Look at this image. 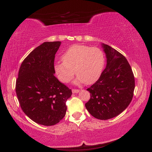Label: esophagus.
<instances>
[{
    "instance_id": "esophagus-1",
    "label": "esophagus",
    "mask_w": 152,
    "mask_h": 152,
    "mask_svg": "<svg viewBox=\"0 0 152 152\" xmlns=\"http://www.w3.org/2000/svg\"><path fill=\"white\" fill-rule=\"evenodd\" d=\"M72 93H74V94H76V93H78V92H80V91L79 90H77V89H73L72 91Z\"/></svg>"
}]
</instances>
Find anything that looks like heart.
<instances>
[{"label": "heart", "instance_id": "1", "mask_svg": "<svg viewBox=\"0 0 152 152\" xmlns=\"http://www.w3.org/2000/svg\"><path fill=\"white\" fill-rule=\"evenodd\" d=\"M62 63L54 65V70L58 79L67 83L74 75L78 77L77 82L86 84L94 83L101 76L104 64L103 52L99 48L87 45H74L61 56Z\"/></svg>", "mask_w": 152, "mask_h": 152}]
</instances>
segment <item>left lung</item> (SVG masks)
I'll use <instances>...</instances> for the list:
<instances>
[{
	"instance_id": "left-lung-1",
	"label": "left lung",
	"mask_w": 152,
	"mask_h": 152,
	"mask_svg": "<svg viewBox=\"0 0 152 152\" xmlns=\"http://www.w3.org/2000/svg\"><path fill=\"white\" fill-rule=\"evenodd\" d=\"M107 66L99 80L87 91L91 99L85 107L92 116L107 120L121 114L133 99L135 78L124 56L110 46L101 43Z\"/></svg>"
}]
</instances>
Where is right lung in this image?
Segmentation results:
<instances>
[{"mask_svg":"<svg viewBox=\"0 0 152 152\" xmlns=\"http://www.w3.org/2000/svg\"><path fill=\"white\" fill-rule=\"evenodd\" d=\"M61 42H48L33 50L20 67L16 93L23 111L38 124H57L65 116L72 91L54 76L55 55Z\"/></svg>","mask_w":152,"mask_h":152,"instance_id":"1","label":"right lung"}]
</instances>
